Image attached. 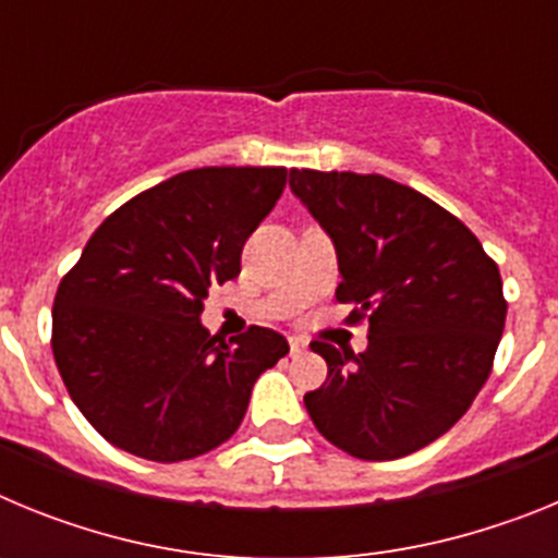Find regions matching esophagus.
Listing matches in <instances>:
<instances>
[{
    "label": "esophagus",
    "mask_w": 558,
    "mask_h": 558,
    "mask_svg": "<svg viewBox=\"0 0 558 558\" xmlns=\"http://www.w3.org/2000/svg\"><path fill=\"white\" fill-rule=\"evenodd\" d=\"M290 354H302L307 352V340L304 338H295V335H290Z\"/></svg>",
    "instance_id": "obj_1"
}]
</instances>
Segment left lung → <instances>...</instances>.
Returning <instances> with one entry per match:
<instances>
[{"label":"left lung","mask_w":558,"mask_h":558,"mask_svg":"<svg viewBox=\"0 0 558 558\" xmlns=\"http://www.w3.org/2000/svg\"><path fill=\"white\" fill-rule=\"evenodd\" d=\"M290 190L329 234L349 322L368 318L366 352L313 340L327 383L304 393L327 441L393 461L445 436L489 379L506 327L497 265L456 215L422 192L357 172L290 170Z\"/></svg>","instance_id":"1"}]
</instances>
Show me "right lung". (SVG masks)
<instances>
[{
	"mask_svg": "<svg viewBox=\"0 0 558 558\" xmlns=\"http://www.w3.org/2000/svg\"><path fill=\"white\" fill-rule=\"evenodd\" d=\"M284 167H201L102 220L58 284L52 354L69 397L113 447L175 463L223 445L251 388L290 352L274 329L234 340L201 324L209 288L276 206Z\"/></svg>",
	"mask_w": 558,
	"mask_h": 558,
	"instance_id": "obj_1",
	"label": "right lung"
}]
</instances>
